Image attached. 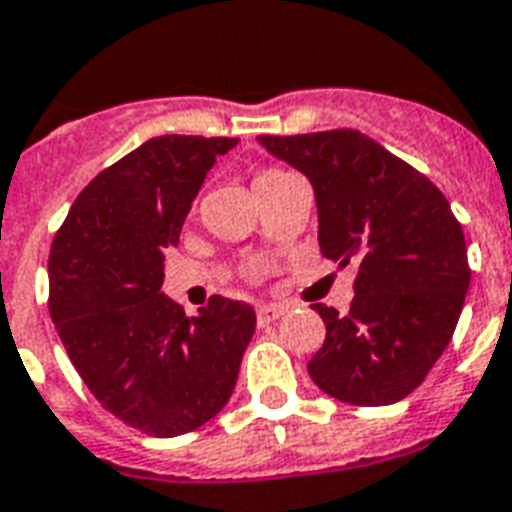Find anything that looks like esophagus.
Instances as JSON below:
<instances>
[{"label":"esophagus","instance_id":"esophagus-1","mask_svg":"<svg viewBox=\"0 0 512 512\" xmlns=\"http://www.w3.org/2000/svg\"><path fill=\"white\" fill-rule=\"evenodd\" d=\"M283 313H286V307L283 305H259L256 318H259V324H272V321H278Z\"/></svg>","mask_w":512,"mask_h":512}]
</instances>
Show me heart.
I'll list each match as a JSON object with an SVG mask.
<instances>
[{
  "label": "heart",
  "mask_w": 512,
  "mask_h": 512,
  "mask_svg": "<svg viewBox=\"0 0 512 512\" xmlns=\"http://www.w3.org/2000/svg\"><path fill=\"white\" fill-rule=\"evenodd\" d=\"M278 175H283V172H280V169H261L259 175H256V183H261V180L278 178Z\"/></svg>",
  "instance_id": "heart-1"
}]
</instances>
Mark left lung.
Here are the masks:
<instances>
[{"label": "left lung", "mask_w": 512, "mask_h": 512, "mask_svg": "<svg viewBox=\"0 0 512 512\" xmlns=\"http://www.w3.org/2000/svg\"><path fill=\"white\" fill-rule=\"evenodd\" d=\"M259 142L313 183L321 253L359 264L348 313L313 305L326 340L307 364L310 378L348 405L405 399L451 343L470 288L467 242L448 199L356 129Z\"/></svg>", "instance_id": "obj_1"}]
</instances>
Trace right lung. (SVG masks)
<instances>
[{"mask_svg": "<svg viewBox=\"0 0 512 512\" xmlns=\"http://www.w3.org/2000/svg\"><path fill=\"white\" fill-rule=\"evenodd\" d=\"M237 137L164 134L102 169L53 237L48 310L69 361L124 424L178 437L229 402L256 329L251 305L210 297L186 315L161 294L175 248L215 156Z\"/></svg>", "mask_w": 512, "mask_h": 512, "instance_id": "add662e5", "label": "right lung"}]
</instances>
